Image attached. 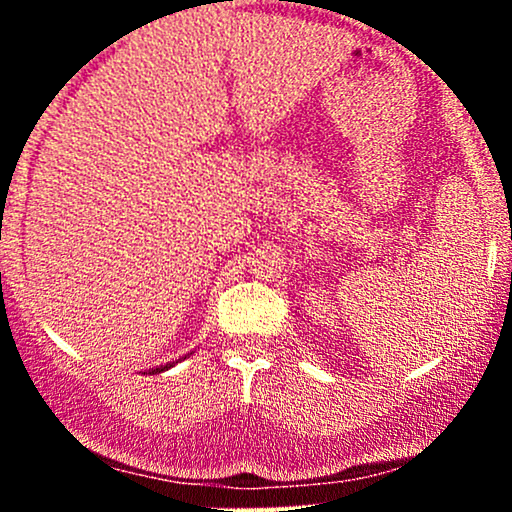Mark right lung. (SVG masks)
Masks as SVG:
<instances>
[{"instance_id":"add662e5","label":"right lung","mask_w":512,"mask_h":512,"mask_svg":"<svg viewBox=\"0 0 512 512\" xmlns=\"http://www.w3.org/2000/svg\"><path fill=\"white\" fill-rule=\"evenodd\" d=\"M173 363H168V366H161V368H151V373H163V370H168Z\"/></svg>"}]
</instances>
